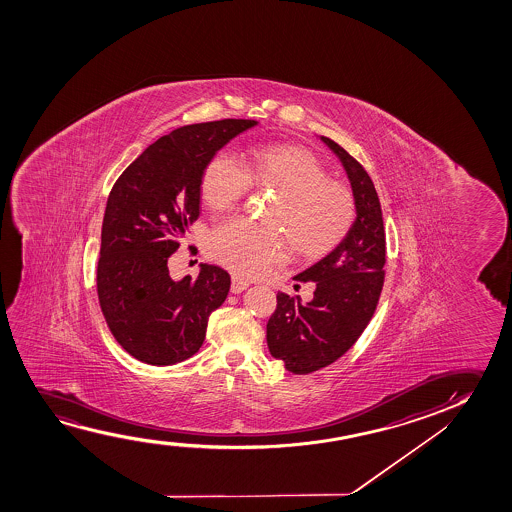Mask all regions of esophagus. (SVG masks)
Here are the masks:
<instances>
[{
	"instance_id": "1",
	"label": "esophagus",
	"mask_w": 512,
	"mask_h": 512,
	"mask_svg": "<svg viewBox=\"0 0 512 512\" xmlns=\"http://www.w3.org/2000/svg\"><path fill=\"white\" fill-rule=\"evenodd\" d=\"M250 287V283L248 281L243 280V278H239L236 274H232L231 280V292L232 294H241L243 290Z\"/></svg>"
}]
</instances>
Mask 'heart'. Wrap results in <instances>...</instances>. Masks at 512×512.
<instances>
[{"mask_svg":"<svg viewBox=\"0 0 512 512\" xmlns=\"http://www.w3.org/2000/svg\"><path fill=\"white\" fill-rule=\"evenodd\" d=\"M250 187L274 190L266 220L232 217L208 239V253L232 273L253 278L287 257L316 259L334 250L350 232L357 215L351 190L329 180L315 155L297 147H260L241 162L218 152L206 162L201 194L213 210L239 203Z\"/></svg>","mask_w":512,"mask_h":512,"instance_id":"heart-1","label":"heart"}]
</instances>
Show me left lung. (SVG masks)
Segmentation results:
<instances>
[{
  "label": "left lung",
  "mask_w": 512,
  "mask_h": 512,
  "mask_svg": "<svg viewBox=\"0 0 512 512\" xmlns=\"http://www.w3.org/2000/svg\"><path fill=\"white\" fill-rule=\"evenodd\" d=\"M323 143L350 178L357 218L339 245L294 276L313 281V299L278 292L267 322V346L294 374H311L343 357L371 322L385 283L386 236L378 192L364 166L336 141Z\"/></svg>",
  "instance_id": "1"
}]
</instances>
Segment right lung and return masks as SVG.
I'll return each mask as SVG.
<instances>
[{
  "instance_id": "add662e5",
  "label": "right lung",
  "mask_w": 512,
  "mask_h": 512,
  "mask_svg": "<svg viewBox=\"0 0 512 512\" xmlns=\"http://www.w3.org/2000/svg\"><path fill=\"white\" fill-rule=\"evenodd\" d=\"M257 120L183 126L152 143L113 183L99 250L98 299L106 325L131 357L171 365L203 344L211 311L231 288L222 267L171 280L168 259L199 218L206 162ZM192 250V246H189Z\"/></svg>"
}]
</instances>
